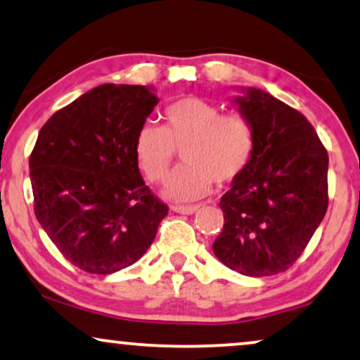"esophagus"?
<instances>
[{
    "label": "esophagus",
    "mask_w": 360,
    "mask_h": 360,
    "mask_svg": "<svg viewBox=\"0 0 360 360\" xmlns=\"http://www.w3.org/2000/svg\"><path fill=\"white\" fill-rule=\"evenodd\" d=\"M198 210L197 205H188V207H181V205H175V207H172V212L175 213H181V214H191L195 213Z\"/></svg>",
    "instance_id": "obj_1"
}]
</instances>
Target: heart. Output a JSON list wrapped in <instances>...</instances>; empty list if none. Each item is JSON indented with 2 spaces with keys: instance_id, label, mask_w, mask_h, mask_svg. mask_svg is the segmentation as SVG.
Returning a JSON list of instances; mask_svg holds the SVG:
<instances>
[{
  "instance_id": "obj_1",
  "label": "heart",
  "mask_w": 360,
  "mask_h": 360,
  "mask_svg": "<svg viewBox=\"0 0 360 360\" xmlns=\"http://www.w3.org/2000/svg\"><path fill=\"white\" fill-rule=\"evenodd\" d=\"M163 125L143 124L135 135L134 153L150 181L165 179L176 148L184 165L167 180V198H202L217 184L236 180L253 157L255 132L240 114H221L220 107L200 97L172 102L162 114Z\"/></svg>"
}]
</instances>
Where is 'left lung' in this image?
<instances>
[{
    "label": "left lung",
    "instance_id": "obj_1",
    "mask_svg": "<svg viewBox=\"0 0 360 360\" xmlns=\"http://www.w3.org/2000/svg\"><path fill=\"white\" fill-rule=\"evenodd\" d=\"M241 92L233 102L253 127L255 152L221 197L213 253L245 276H271L292 266L323 221L329 157L301 112L261 89Z\"/></svg>",
    "mask_w": 360,
    "mask_h": 360
}]
</instances>
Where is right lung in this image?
<instances>
[{"label":"right lung","mask_w":360,"mask_h":360,"mask_svg":"<svg viewBox=\"0 0 360 360\" xmlns=\"http://www.w3.org/2000/svg\"><path fill=\"white\" fill-rule=\"evenodd\" d=\"M153 87L102 84L56 112L30 157L34 214L69 263L110 274L140 259L169 213L140 175L134 142Z\"/></svg>","instance_id":"obj_1"}]
</instances>
